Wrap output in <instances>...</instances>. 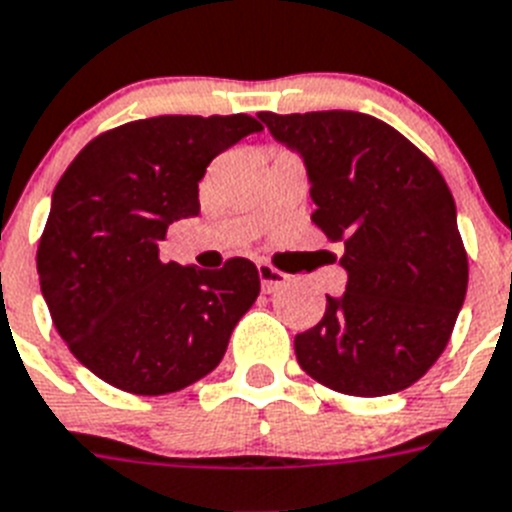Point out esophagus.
<instances>
[{
	"label": "esophagus",
	"mask_w": 512,
	"mask_h": 512,
	"mask_svg": "<svg viewBox=\"0 0 512 512\" xmlns=\"http://www.w3.org/2000/svg\"><path fill=\"white\" fill-rule=\"evenodd\" d=\"M257 273H260V283H263L265 294H273V291H278L281 286H286V281H289L286 273H281V270L273 268V265L268 263L257 265Z\"/></svg>",
	"instance_id": "34e87169"
}]
</instances>
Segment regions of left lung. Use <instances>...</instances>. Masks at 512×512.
I'll use <instances>...</instances> for the list:
<instances>
[{
	"mask_svg": "<svg viewBox=\"0 0 512 512\" xmlns=\"http://www.w3.org/2000/svg\"><path fill=\"white\" fill-rule=\"evenodd\" d=\"M260 122L307 166L315 226L343 244L346 291L294 338L299 367L346 395L406 390L440 359L466 299L468 257L437 166L359 111Z\"/></svg>",
	"mask_w": 512,
	"mask_h": 512,
	"instance_id": "1",
	"label": "left lung"
}]
</instances>
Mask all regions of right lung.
Segmentation results:
<instances>
[{"mask_svg":"<svg viewBox=\"0 0 512 512\" xmlns=\"http://www.w3.org/2000/svg\"><path fill=\"white\" fill-rule=\"evenodd\" d=\"M260 130L247 114L137 119L90 140L62 174L38 242L41 294L77 362L103 382L166 395L221 364L260 294L255 263H163L158 244L200 213L208 163Z\"/></svg>","mask_w":512,"mask_h":512,"instance_id":"right-lung-1","label":"right lung"}]
</instances>
